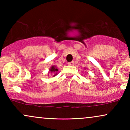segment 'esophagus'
<instances>
[{
	"instance_id": "34e87169",
	"label": "esophagus",
	"mask_w": 130,
	"mask_h": 130,
	"mask_svg": "<svg viewBox=\"0 0 130 130\" xmlns=\"http://www.w3.org/2000/svg\"><path fill=\"white\" fill-rule=\"evenodd\" d=\"M68 65H70V66H73V65H74V62H68Z\"/></svg>"
}]
</instances>
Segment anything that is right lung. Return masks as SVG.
<instances>
[{"mask_svg":"<svg viewBox=\"0 0 130 130\" xmlns=\"http://www.w3.org/2000/svg\"><path fill=\"white\" fill-rule=\"evenodd\" d=\"M57 71H58L57 67L55 66V65H53V66L50 68V71H49L48 74L50 73H53L54 74L53 77H54L56 76L57 74ZM47 75L49 76V74H47Z\"/></svg>","mask_w":130,"mask_h":130,"instance_id":"obj_1","label":"right lung"}]
</instances>
